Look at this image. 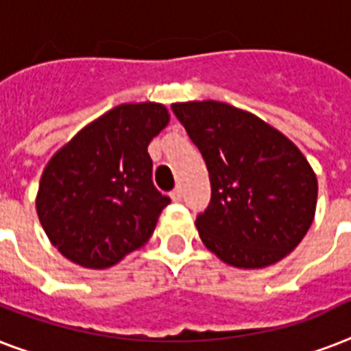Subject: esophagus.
<instances>
[{"mask_svg": "<svg viewBox=\"0 0 351 351\" xmlns=\"http://www.w3.org/2000/svg\"><path fill=\"white\" fill-rule=\"evenodd\" d=\"M171 198H173L175 202H180V200H182V189H180V187H175V189L171 191Z\"/></svg>", "mask_w": 351, "mask_h": 351, "instance_id": "esophagus-1", "label": "esophagus"}]
</instances>
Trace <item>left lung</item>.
<instances>
[{
	"instance_id": "left-lung-1",
	"label": "left lung",
	"mask_w": 351,
	"mask_h": 351,
	"mask_svg": "<svg viewBox=\"0 0 351 351\" xmlns=\"http://www.w3.org/2000/svg\"><path fill=\"white\" fill-rule=\"evenodd\" d=\"M171 109L208 165L211 202L195 222L206 247L244 269L282 261L315 217L317 176L304 154L275 127L222 101Z\"/></svg>"
}]
</instances>
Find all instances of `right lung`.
<instances>
[{"label":"right lung","mask_w":351,"mask_h":351,"mask_svg":"<svg viewBox=\"0 0 351 351\" xmlns=\"http://www.w3.org/2000/svg\"><path fill=\"white\" fill-rule=\"evenodd\" d=\"M167 121L162 104H121L49 160L36 211L69 261L106 269L151 239L171 198L154 187L147 145Z\"/></svg>","instance_id":"add662e5"}]
</instances>
